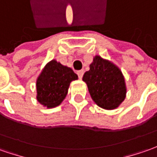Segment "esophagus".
Returning a JSON list of instances; mask_svg holds the SVG:
<instances>
[{"label": "esophagus", "instance_id": "esophagus-1", "mask_svg": "<svg viewBox=\"0 0 157 157\" xmlns=\"http://www.w3.org/2000/svg\"><path fill=\"white\" fill-rule=\"evenodd\" d=\"M76 73H77V75H78L79 78L82 79V76H83V74H84V70H78V71H77Z\"/></svg>", "mask_w": 157, "mask_h": 157}]
</instances>
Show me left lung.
Masks as SVG:
<instances>
[{
	"mask_svg": "<svg viewBox=\"0 0 157 157\" xmlns=\"http://www.w3.org/2000/svg\"><path fill=\"white\" fill-rule=\"evenodd\" d=\"M85 72L82 80L87 83L93 101L101 108L113 110L125 98L126 88L122 72L108 61L96 56Z\"/></svg>",
	"mask_w": 157,
	"mask_h": 157,
	"instance_id": "obj_1",
	"label": "left lung"
}]
</instances>
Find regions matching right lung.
Here are the masks:
<instances>
[{"mask_svg": "<svg viewBox=\"0 0 157 157\" xmlns=\"http://www.w3.org/2000/svg\"><path fill=\"white\" fill-rule=\"evenodd\" d=\"M77 78L70 68L51 61L37 80V100L48 108L57 106L67 95L70 82Z\"/></svg>", "mask_w": 157, "mask_h": 157, "instance_id": "add662e5", "label": "right lung"}]
</instances>
